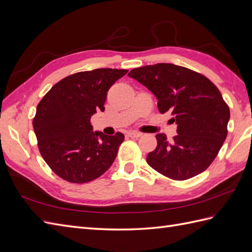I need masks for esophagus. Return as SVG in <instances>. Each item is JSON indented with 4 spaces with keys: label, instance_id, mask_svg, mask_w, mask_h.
I'll list each match as a JSON object with an SVG mask.
<instances>
[{
    "label": "esophagus",
    "instance_id": "34e87169",
    "mask_svg": "<svg viewBox=\"0 0 252 252\" xmlns=\"http://www.w3.org/2000/svg\"><path fill=\"white\" fill-rule=\"evenodd\" d=\"M128 137L131 138H137V137H140L141 134L138 133V132H128Z\"/></svg>",
    "mask_w": 252,
    "mask_h": 252
}]
</instances>
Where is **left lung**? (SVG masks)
Wrapping results in <instances>:
<instances>
[{"mask_svg":"<svg viewBox=\"0 0 252 252\" xmlns=\"http://www.w3.org/2000/svg\"><path fill=\"white\" fill-rule=\"evenodd\" d=\"M158 99L160 114L170 112L178 125L168 141L157 134L158 146L147 163L167 178L183 181L203 172L215 159L228 134L230 109L208 77L173 63H157L128 72Z\"/></svg>","mask_w":252,"mask_h":252,"instance_id":"1","label":"left lung"}]
</instances>
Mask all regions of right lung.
Returning a JSON list of instances; mask_svg holds the SVG:
<instances>
[{
    "label": "right lung",
    "instance_id": "right-lung-1",
    "mask_svg": "<svg viewBox=\"0 0 252 252\" xmlns=\"http://www.w3.org/2000/svg\"><path fill=\"white\" fill-rule=\"evenodd\" d=\"M126 72L101 68L71 74L38 103L33 119L38 149L60 178L86 183L112 166L125 135L94 133L90 118L99 109L104 111L108 89Z\"/></svg>",
    "mask_w": 252,
    "mask_h": 252
}]
</instances>
